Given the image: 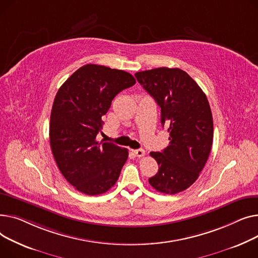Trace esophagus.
Listing matches in <instances>:
<instances>
[{
	"mask_svg": "<svg viewBox=\"0 0 258 258\" xmlns=\"http://www.w3.org/2000/svg\"><path fill=\"white\" fill-rule=\"evenodd\" d=\"M133 153H134V155H135L136 157H143V156H145V154H146L144 149H136V150H133Z\"/></svg>",
	"mask_w": 258,
	"mask_h": 258,
	"instance_id": "obj_1",
	"label": "esophagus"
}]
</instances>
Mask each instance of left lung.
I'll use <instances>...</instances> for the list:
<instances>
[{
  "label": "left lung",
  "instance_id": "obj_1",
  "mask_svg": "<svg viewBox=\"0 0 258 258\" xmlns=\"http://www.w3.org/2000/svg\"><path fill=\"white\" fill-rule=\"evenodd\" d=\"M135 77L158 104L161 124L170 133V145L150 153L159 169L149 183L159 192L175 195L198 179L211 151L214 122L208 100L180 69L158 68L138 72Z\"/></svg>",
  "mask_w": 258,
  "mask_h": 258
}]
</instances>
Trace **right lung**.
<instances>
[{
    "label": "right lung",
    "mask_w": 258,
    "mask_h": 258,
    "mask_svg": "<svg viewBox=\"0 0 258 258\" xmlns=\"http://www.w3.org/2000/svg\"><path fill=\"white\" fill-rule=\"evenodd\" d=\"M134 84V77L125 71L85 64L58 89L51 111L50 145L58 169L77 190L101 195L118 179L128 150L96 138L113 98Z\"/></svg>",
    "instance_id": "1"
}]
</instances>
